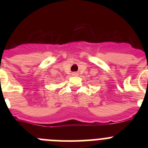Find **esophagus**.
Segmentation results:
<instances>
[{
	"mask_svg": "<svg viewBox=\"0 0 148 148\" xmlns=\"http://www.w3.org/2000/svg\"><path fill=\"white\" fill-rule=\"evenodd\" d=\"M72 75L73 76H77V75H78V73H77V72H73Z\"/></svg>",
	"mask_w": 148,
	"mask_h": 148,
	"instance_id": "34e87169",
	"label": "esophagus"
}]
</instances>
